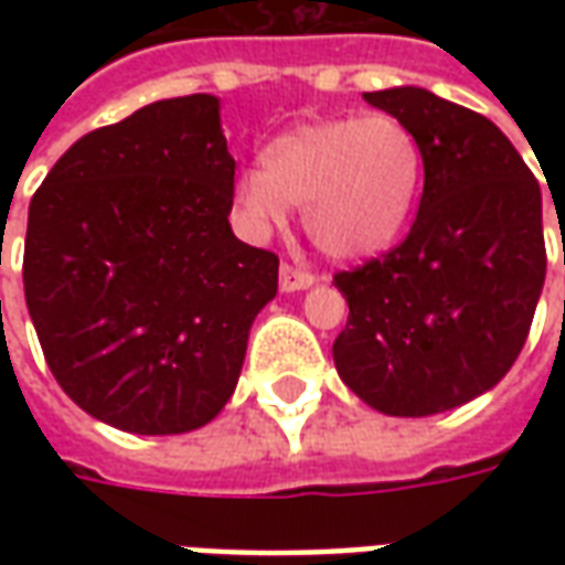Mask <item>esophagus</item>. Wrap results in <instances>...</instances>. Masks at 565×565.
Here are the masks:
<instances>
[{
	"label": "esophagus",
	"mask_w": 565,
	"mask_h": 565,
	"mask_svg": "<svg viewBox=\"0 0 565 565\" xmlns=\"http://www.w3.org/2000/svg\"><path fill=\"white\" fill-rule=\"evenodd\" d=\"M281 290L284 294H294V290H308L315 284V275L306 269H296L290 263H281Z\"/></svg>",
	"instance_id": "obj_1"
}]
</instances>
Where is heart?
Segmentation results:
<instances>
[{
    "instance_id": "1",
    "label": "heart",
    "mask_w": 565,
    "mask_h": 565,
    "mask_svg": "<svg viewBox=\"0 0 565 565\" xmlns=\"http://www.w3.org/2000/svg\"><path fill=\"white\" fill-rule=\"evenodd\" d=\"M424 186V148L399 117H323L284 129L235 199L257 230L302 205L311 242L339 259L375 257L403 235Z\"/></svg>"
}]
</instances>
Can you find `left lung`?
<instances>
[{"label":"left lung","instance_id":"left-lung-1","mask_svg":"<svg viewBox=\"0 0 565 565\" xmlns=\"http://www.w3.org/2000/svg\"><path fill=\"white\" fill-rule=\"evenodd\" d=\"M424 148V196L399 245L332 281L348 323L342 381L391 417L469 403L505 379L545 284L542 190L484 115L424 87L363 93Z\"/></svg>","mask_w":565,"mask_h":565}]
</instances>
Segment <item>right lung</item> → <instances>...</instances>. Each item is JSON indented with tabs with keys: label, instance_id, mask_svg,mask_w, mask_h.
I'll list each match as a JSON object with an SVG mask.
<instances>
[{
	"label": "right lung",
	"instance_id": "add662e5",
	"mask_svg": "<svg viewBox=\"0 0 565 565\" xmlns=\"http://www.w3.org/2000/svg\"><path fill=\"white\" fill-rule=\"evenodd\" d=\"M235 160L209 93L160 99L56 160L26 223L23 290L56 384L139 436L230 403L278 257L230 226Z\"/></svg>",
	"mask_w": 565,
	"mask_h": 565
}]
</instances>
